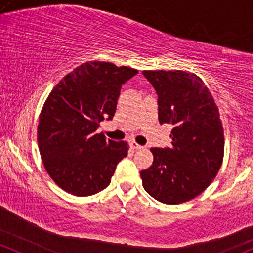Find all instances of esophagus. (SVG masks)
Segmentation results:
<instances>
[{"label": "esophagus", "mask_w": 253, "mask_h": 253, "mask_svg": "<svg viewBox=\"0 0 253 253\" xmlns=\"http://www.w3.org/2000/svg\"><path fill=\"white\" fill-rule=\"evenodd\" d=\"M129 146H131V148H132V149H134V150H139V149H143V146L139 145V144H138V143H135L134 140L129 141Z\"/></svg>", "instance_id": "obj_1"}]
</instances>
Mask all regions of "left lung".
Returning a JSON list of instances; mask_svg holds the SVG:
<instances>
[{
  "instance_id": "obj_1",
  "label": "left lung",
  "mask_w": 253,
  "mask_h": 253,
  "mask_svg": "<svg viewBox=\"0 0 253 253\" xmlns=\"http://www.w3.org/2000/svg\"><path fill=\"white\" fill-rule=\"evenodd\" d=\"M158 96V120L169 124L170 148H152L143 187L161 203L180 204L201 194L220 170L223 127L209 88L185 71H144Z\"/></svg>"
}]
</instances>
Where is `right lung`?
Wrapping results in <instances>:
<instances>
[{
  "label": "right lung",
  "mask_w": 253,
  "mask_h": 253,
  "mask_svg": "<svg viewBox=\"0 0 253 253\" xmlns=\"http://www.w3.org/2000/svg\"><path fill=\"white\" fill-rule=\"evenodd\" d=\"M137 73L126 66L91 61L50 92L40 115L38 148L50 177L63 191L86 197L110 184L128 144L96 131L104 119L112 120L122 85Z\"/></svg>",
  "instance_id": "right-lung-1"
}]
</instances>
